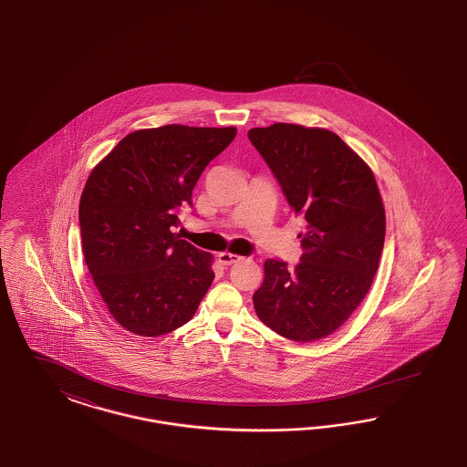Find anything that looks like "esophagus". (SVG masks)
Wrapping results in <instances>:
<instances>
[{"label":"esophagus","instance_id":"esophagus-1","mask_svg":"<svg viewBox=\"0 0 467 467\" xmlns=\"http://www.w3.org/2000/svg\"><path fill=\"white\" fill-rule=\"evenodd\" d=\"M218 261H220L223 266H228V265H234V263L241 261V256L232 254V253H220V254H218Z\"/></svg>","mask_w":467,"mask_h":467}]
</instances>
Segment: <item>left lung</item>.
Masks as SVG:
<instances>
[{"label": "left lung", "mask_w": 467, "mask_h": 467, "mask_svg": "<svg viewBox=\"0 0 467 467\" xmlns=\"http://www.w3.org/2000/svg\"><path fill=\"white\" fill-rule=\"evenodd\" d=\"M247 137L294 213L306 220L294 270L280 259L265 261L254 310L287 339H322L362 303L379 268L386 216L376 178L328 130L275 122Z\"/></svg>", "instance_id": "obj_1"}]
</instances>
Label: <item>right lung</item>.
Returning <instances> with one entry per match:
<instances>
[{"label": "right lung", "instance_id": "right-lung-1", "mask_svg": "<svg viewBox=\"0 0 467 467\" xmlns=\"http://www.w3.org/2000/svg\"><path fill=\"white\" fill-rule=\"evenodd\" d=\"M235 128L168 124L130 133L91 171L79 202L83 254L119 326L162 336L193 317L213 256L180 239L178 214Z\"/></svg>", "mask_w": 467, "mask_h": 467}]
</instances>
